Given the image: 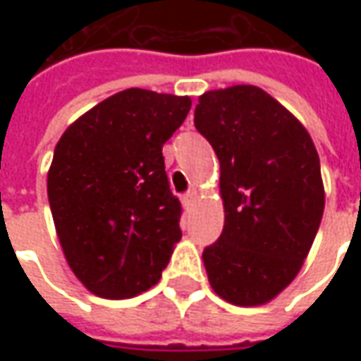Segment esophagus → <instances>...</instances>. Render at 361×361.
<instances>
[{
	"label": "esophagus",
	"instance_id": "1",
	"mask_svg": "<svg viewBox=\"0 0 361 361\" xmlns=\"http://www.w3.org/2000/svg\"><path fill=\"white\" fill-rule=\"evenodd\" d=\"M195 199H197V193L191 189V191H188V193H183V195H181V203H183L185 209H191V204L195 203Z\"/></svg>",
	"mask_w": 361,
	"mask_h": 361
}]
</instances>
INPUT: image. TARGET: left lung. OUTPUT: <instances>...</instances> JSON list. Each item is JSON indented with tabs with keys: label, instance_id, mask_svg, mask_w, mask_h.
<instances>
[{
	"label": "left lung",
	"instance_id": "1",
	"mask_svg": "<svg viewBox=\"0 0 361 361\" xmlns=\"http://www.w3.org/2000/svg\"><path fill=\"white\" fill-rule=\"evenodd\" d=\"M195 127L220 162L224 228L204 247L212 290L234 305L271 302L315 240L325 189L305 127L253 85L199 96Z\"/></svg>",
	"mask_w": 361,
	"mask_h": 361
}]
</instances>
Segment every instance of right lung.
<instances>
[{
	"mask_svg": "<svg viewBox=\"0 0 361 361\" xmlns=\"http://www.w3.org/2000/svg\"><path fill=\"white\" fill-rule=\"evenodd\" d=\"M189 96L127 89L67 127L48 172V199L67 263L90 292L126 300L154 286L181 240V204L162 147Z\"/></svg>",
	"mask_w": 361,
	"mask_h": 361,
	"instance_id": "add662e5",
	"label": "right lung"
}]
</instances>
